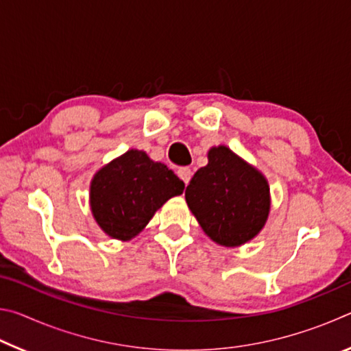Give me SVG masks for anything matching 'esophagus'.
I'll return each instance as SVG.
<instances>
[{
    "instance_id": "34e87169",
    "label": "esophagus",
    "mask_w": 351,
    "mask_h": 351,
    "mask_svg": "<svg viewBox=\"0 0 351 351\" xmlns=\"http://www.w3.org/2000/svg\"><path fill=\"white\" fill-rule=\"evenodd\" d=\"M176 173H178V176L181 178L182 182L187 186L189 181H190V178H192V170H190L189 167H181V169H178Z\"/></svg>"
}]
</instances>
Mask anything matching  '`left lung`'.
Masks as SVG:
<instances>
[{
  "label": "left lung",
  "mask_w": 351,
  "mask_h": 351,
  "mask_svg": "<svg viewBox=\"0 0 351 351\" xmlns=\"http://www.w3.org/2000/svg\"><path fill=\"white\" fill-rule=\"evenodd\" d=\"M186 201L204 234L224 247L254 240L271 210L268 180L226 145L209 148L207 165L193 175Z\"/></svg>",
  "instance_id": "8db88e82"
}]
</instances>
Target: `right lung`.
<instances>
[{"label":"right lung","instance_id":"obj_1","mask_svg":"<svg viewBox=\"0 0 351 351\" xmlns=\"http://www.w3.org/2000/svg\"><path fill=\"white\" fill-rule=\"evenodd\" d=\"M182 192L184 182L167 165L132 148L94 173L90 209L106 235L128 241L145 229L158 209Z\"/></svg>","mask_w":351,"mask_h":351}]
</instances>
